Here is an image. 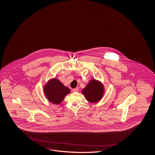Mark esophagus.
<instances>
[{"instance_id": "obj_1", "label": "esophagus", "mask_w": 155, "mask_h": 155, "mask_svg": "<svg viewBox=\"0 0 155 155\" xmlns=\"http://www.w3.org/2000/svg\"><path fill=\"white\" fill-rule=\"evenodd\" d=\"M72 90H73V92H78V87H76L75 89H73Z\"/></svg>"}]
</instances>
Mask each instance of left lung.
<instances>
[{"instance_id":"obj_1","label":"left lung","mask_w":155,"mask_h":155,"mask_svg":"<svg viewBox=\"0 0 155 155\" xmlns=\"http://www.w3.org/2000/svg\"><path fill=\"white\" fill-rule=\"evenodd\" d=\"M82 93L87 101L90 103H97L102 98L104 88L101 81L91 79L83 89Z\"/></svg>"}]
</instances>
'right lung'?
Returning <instances> with one entry per match:
<instances>
[{
	"label": "right lung",
	"instance_id": "obj_1",
	"mask_svg": "<svg viewBox=\"0 0 155 155\" xmlns=\"http://www.w3.org/2000/svg\"><path fill=\"white\" fill-rule=\"evenodd\" d=\"M71 90L64 86L57 78L49 80L44 86V93L47 99L51 103L58 104L62 102Z\"/></svg>",
	"mask_w": 155,
	"mask_h": 155
}]
</instances>
